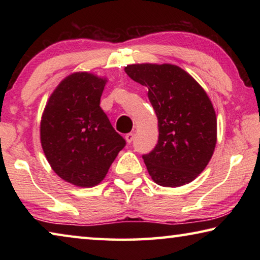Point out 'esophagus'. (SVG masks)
<instances>
[{"mask_svg":"<svg viewBox=\"0 0 260 260\" xmlns=\"http://www.w3.org/2000/svg\"><path fill=\"white\" fill-rule=\"evenodd\" d=\"M125 139L127 141V143H132V141L134 140V133H128L125 135Z\"/></svg>","mask_w":260,"mask_h":260,"instance_id":"esophagus-1","label":"esophagus"}]
</instances>
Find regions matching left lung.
Wrapping results in <instances>:
<instances>
[{
    "instance_id": "obj_1",
    "label": "left lung",
    "mask_w": 260,
    "mask_h": 260,
    "mask_svg": "<svg viewBox=\"0 0 260 260\" xmlns=\"http://www.w3.org/2000/svg\"><path fill=\"white\" fill-rule=\"evenodd\" d=\"M125 72L148 88L158 119V142L142 156L151 179L162 187L191 182L209 164L217 143V118L209 96L175 65L133 64Z\"/></svg>"
}]
</instances>
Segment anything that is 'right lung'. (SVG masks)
I'll use <instances>...</instances> for the list:
<instances>
[{"label":"right lung","mask_w":260,"mask_h":260,"mask_svg":"<svg viewBox=\"0 0 260 260\" xmlns=\"http://www.w3.org/2000/svg\"><path fill=\"white\" fill-rule=\"evenodd\" d=\"M107 80L87 72L61 81L45 108L41 144L57 175L79 187L105 178L126 141L100 107Z\"/></svg>","instance_id":"obj_1"}]
</instances>
